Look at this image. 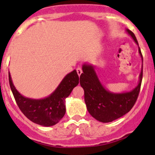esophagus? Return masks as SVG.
<instances>
[{
  "mask_svg": "<svg viewBox=\"0 0 155 155\" xmlns=\"http://www.w3.org/2000/svg\"><path fill=\"white\" fill-rule=\"evenodd\" d=\"M76 72H77V74L79 75V76H80V75L82 74V68H78L77 69H76Z\"/></svg>",
  "mask_w": 155,
  "mask_h": 155,
  "instance_id": "34e87169",
  "label": "esophagus"
}]
</instances>
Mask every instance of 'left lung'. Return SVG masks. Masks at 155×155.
<instances>
[{
	"label": "left lung",
	"mask_w": 155,
	"mask_h": 155,
	"mask_svg": "<svg viewBox=\"0 0 155 155\" xmlns=\"http://www.w3.org/2000/svg\"><path fill=\"white\" fill-rule=\"evenodd\" d=\"M126 31L139 46L134 33L129 29ZM139 53L143 62L140 47ZM82 71L83 73L80 76V85L85 92V102L87 111L93 118L101 122L107 123L118 119L130 112L140 94L143 79V68L138 85L131 91L120 94L112 93L103 86L92 65L83 64Z\"/></svg>",
	"instance_id": "left-lung-1"
}]
</instances>
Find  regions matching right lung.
<instances>
[{"instance_id":"right-lung-1","label":"right lung","mask_w":155,"mask_h":155,"mask_svg":"<svg viewBox=\"0 0 155 155\" xmlns=\"http://www.w3.org/2000/svg\"><path fill=\"white\" fill-rule=\"evenodd\" d=\"M9 82L15 102L22 113L35 124L50 127L57 124L65 115V99L79 84V76L76 70L68 73L51 94L40 100L22 96L13 85L10 73Z\"/></svg>"}]
</instances>
